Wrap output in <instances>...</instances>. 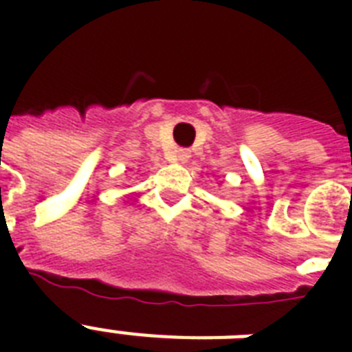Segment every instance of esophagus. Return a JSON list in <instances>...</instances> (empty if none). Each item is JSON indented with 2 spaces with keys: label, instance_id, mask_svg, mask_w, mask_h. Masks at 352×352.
<instances>
[{
  "label": "esophagus",
  "instance_id": "obj_1",
  "mask_svg": "<svg viewBox=\"0 0 352 352\" xmlns=\"http://www.w3.org/2000/svg\"><path fill=\"white\" fill-rule=\"evenodd\" d=\"M190 151L188 149H177V153H175V160H179L181 164H184V162H188V159H190Z\"/></svg>",
  "mask_w": 352,
  "mask_h": 352
}]
</instances>
